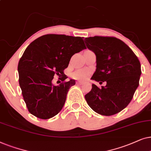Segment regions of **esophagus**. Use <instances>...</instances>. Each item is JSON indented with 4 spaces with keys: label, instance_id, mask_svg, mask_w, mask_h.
Returning a JSON list of instances; mask_svg holds the SVG:
<instances>
[{
    "label": "esophagus",
    "instance_id": "obj_1",
    "mask_svg": "<svg viewBox=\"0 0 151 151\" xmlns=\"http://www.w3.org/2000/svg\"><path fill=\"white\" fill-rule=\"evenodd\" d=\"M77 84H80V85H81V84H83V82L80 81H77Z\"/></svg>",
    "mask_w": 151,
    "mask_h": 151
}]
</instances>
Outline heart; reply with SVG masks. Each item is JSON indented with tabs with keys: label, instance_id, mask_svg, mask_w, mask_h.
<instances>
[{
	"label": "heart",
	"instance_id": "1",
	"mask_svg": "<svg viewBox=\"0 0 151 151\" xmlns=\"http://www.w3.org/2000/svg\"><path fill=\"white\" fill-rule=\"evenodd\" d=\"M89 71L87 70H79L72 73V77L76 79L83 80L86 79L89 75Z\"/></svg>",
	"mask_w": 151,
	"mask_h": 151
}]
</instances>
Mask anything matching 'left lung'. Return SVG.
Segmentation results:
<instances>
[{
    "mask_svg": "<svg viewBox=\"0 0 151 151\" xmlns=\"http://www.w3.org/2000/svg\"><path fill=\"white\" fill-rule=\"evenodd\" d=\"M84 41L96 55V68L91 79L100 84L106 82L101 88L92 84L86 100L96 113L113 115L131 101L139 86L141 64L132 50L115 37L95 36Z\"/></svg>",
    "mask_w": 151,
    "mask_h": 151,
    "instance_id": "obj_1",
    "label": "left lung"
}]
</instances>
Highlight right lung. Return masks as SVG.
Listing matches in <instances>:
<instances>
[{
  "mask_svg": "<svg viewBox=\"0 0 151 151\" xmlns=\"http://www.w3.org/2000/svg\"><path fill=\"white\" fill-rule=\"evenodd\" d=\"M81 37L45 35L32 42L18 65L19 85L29 112L42 119L53 117L61 111L73 79L54 86V76H63L70 59L86 49Z\"/></svg>",
  "mask_w": 151,
  "mask_h": 151,
  "instance_id": "1",
  "label": "right lung"
}]
</instances>
